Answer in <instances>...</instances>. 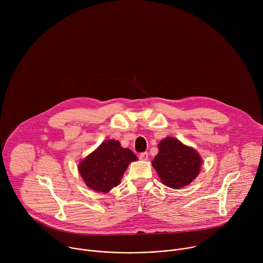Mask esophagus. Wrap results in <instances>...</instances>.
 <instances>
[{
    "label": "esophagus",
    "instance_id": "34e87169",
    "mask_svg": "<svg viewBox=\"0 0 263 263\" xmlns=\"http://www.w3.org/2000/svg\"><path fill=\"white\" fill-rule=\"evenodd\" d=\"M147 153L146 152H143V153H141V154H139V159L140 160H143V161H145V160H147Z\"/></svg>",
    "mask_w": 263,
    "mask_h": 263
}]
</instances>
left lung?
<instances>
[{
	"label": "left lung",
	"instance_id": "left-lung-1",
	"mask_svg": "<svg viewBox=\"0 0 263 263\" xmlns=\"http://www.w3.org/2000/svg\"><path fill=\"white\" fill-rule=\"evenodd\" d=\"M159 152L152 161L161 182L174 190L191 184L199 175L202 158L195 148L174 137H166L158 144Z\"/></svg>",
	"mask_w": 263,
	"mask_h": 263
}]
</instances>
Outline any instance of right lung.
Segmentation results:
<instances>
[{"label": "right lung", "instance_id": "obj_1", "mask_svg": "<svg viewBox=\"0 0 263 263\" xmlns=\"http://www.w3.org/2000/svg\"><path fill=\"white\" fill-rule=\"evenodd\" d=\"M136 155L118 140H105L78 166L84 183L95 192L108 193L121 182L125 171Z\"/></svg>", "mask_w": 263, "mask_h": 263}]
</instances>
